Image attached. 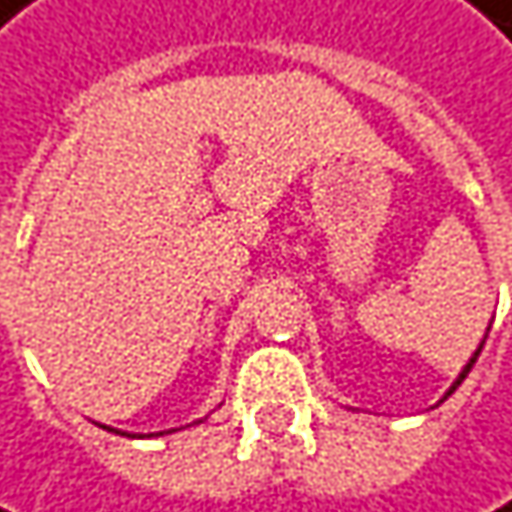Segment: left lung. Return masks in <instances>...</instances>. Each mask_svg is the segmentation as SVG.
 I'll list each match as a JSON object with an SVG mask.
<instances>
[{
	"label": "left lung",
	"mask_w": 512,
	"mask_h": 512,
	"mask_svg": "<svg viewBox=\"0 0 512 512\" xmlns=\"http://www.w3.org/2000/svg\"><path fill=\"white\" fill-rule=\"evenodd\" d=\"M489 327H492V324H489ZM483 346H486V337H483V343H480V346H477V352H473V355H470V361H467V364H464V367H461V373H458V379H455V382H452V385H449V391H446V394H443V400H446V397H449V394H452V391H455V388H458V385H461V382H464V376H467V373H470V367H473V364H477V358H480V352H483Z\"/></svg>",
	"instance_id": "left-lung-1"
}]
</instances>
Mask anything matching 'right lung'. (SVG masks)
<instances>
[{
	"instance_id": "obj_1",
	"label": "right lung",
	"mask_w": 512,
	"mask_h": 512,
	"mask_svg": "<svg viewBox=\"0 0 512 512\" xmlns=\"http://www.w3.org/2000/svg\"><path fill=\"white\" fill-rule=\"evenodd\" d=\"M105 428V425H102ZM105 431H115V428H105ZM172 431H178V428H169V431H160V434H148V437H163V434H172ZM118 434H127V431H118ZM130 437V434H127Z\"/></svg>"
}]
</instances>
